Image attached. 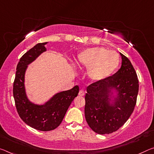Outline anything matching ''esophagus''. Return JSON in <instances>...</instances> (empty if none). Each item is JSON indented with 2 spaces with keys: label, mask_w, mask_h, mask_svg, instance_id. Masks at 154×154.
Instances as JSON below:
<instances>
[{
  "label": "esophagus",
  "mask_w": 154,
  "mask_h": 154,
  "mask_svg": "<svg viewBox=\"0 0 154 154\" xmlns=\"http://www.w3.org/2000/svg\"><path fill=\"white\" fill-rule=\"evenodd\" d=\"M84 94H85V92H84V91H83V90H80L79 92V96L83 97V96H84Z\"/></svg>",
  "instance_id": "esophagus-1"
}]
</instances>
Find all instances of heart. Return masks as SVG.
I'll list each match as a JSON object with an SVG mask.
<instances>
[{
  "label": "heart",
  "instance_id": "1",
  "mask_svg": "<svg viewBox=\"0 0 154 154\" xmlns=\"http://www.w3.org/2000/svg\"><path fill=\"white\" fill-rule=\"evenodd\" d=\"M77 63L80 67L88 69L90 79L100 81L111 76L118 69L120 56L105 48H90L77 55Z\"/></svg>",
  "mask_w": 154,
  "mask_h": 154
}]
</instances>
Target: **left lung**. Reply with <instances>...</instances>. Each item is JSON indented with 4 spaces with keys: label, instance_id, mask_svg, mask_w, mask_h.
<instances>
[{
    "label": "left lung",
    "instance_id": "left-lung-1",
    "mask_svg": "<svg viewBox=\"0 0 154 154\" xmlns=\"http://www.w3.org/2000/svg\"><path fill=\"white\" fill-rule=\"evenodd\" d=\"M120 54L122 65L115 74L87 87L85 117L90 128L99 134L118 130L130 118L136 103L139 88L137 74L128 58ZM112 88L119 92L113 106L109 102Z\"/></svg>",
    "mask_w": 154,
    "mask_h": 154
}]
</instances>
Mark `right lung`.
I'll return each mask as SVG.
<instances>
[{
	"label": "right lung",
	"instance_id": "obj_1",
	"mask_svg": "<svg viewBox=\"0 0 154 154\" xmlns=\"http://www.w3.org/2000/svg\"><path fill=\"white\" fill-rule=\"evenodd\" d=\"M46 42L38 43L22 56L16 67L13 94L16 108L20 119L31 128L40 131H51L59 126L70 103L79 93V86L56 94L43 106L28 100L24 90V73L27 65L46 51Z\"/></svg>",
	"mask_w": 154,
	"mask_h": 154
}]
</instances>
